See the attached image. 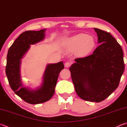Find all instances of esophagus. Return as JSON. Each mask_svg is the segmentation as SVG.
Instances as JSON below:
<instances>
[{"mask_svg":"<svg viewBox=\"0 0 127 127\" xmlns=\"http://www.w3.org/2000/svg\"><path fill=\"white\" fill-rule=\"evenodd\" d=\"M70 65H71V63H70V62H66V63H65V67H66V68L69 67V66H70Z\"/></svg>","mask_w":127,"mask_h":127,"instance_id":"34e87169","label":"esophagus"}]
</instances>
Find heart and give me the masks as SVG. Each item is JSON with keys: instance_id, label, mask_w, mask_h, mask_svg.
I'll return each instance as SVG.
<instances>
[{"instance_id": "1", "label": "heart", "mask_w": 127, "mask_h": 127, "mask_svg": "<svg viewBox=\"0 0 127 127\" xmlns=\"http://www.w3.org/2000/svg\"><path fill=\"white\" fill-rule=\"evenodd\" d=\"M95 42L92 36L86 34H79L73 36L67 40L69 49L72 52L78 51L80 56L89 54L95 47Z\"/></svg>"}]
</instances>
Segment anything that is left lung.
<instances>
[{
    "mask_svg": "<svg viewBox=\"0 0 127 127\" xmlns=\"http://www.w3.org/2000/svg\"><path fill=\"white\" fill-rule=\"evenodd\" d=\"M100 44L93 54L75 59L69 68L78 95L89 102H100L117 88L124 70L123 52L108 32L94 28Z\"/></svg>",
    "mask_w": 127,
    "mask_h": 127,
    "instance_id": "left-lung-1",
    "label": "left lung"
}]
</instances>
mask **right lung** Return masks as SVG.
Listing matches in <instances>:
<instances>
[{
    "mask_svg": "<svg viewBox=\"0 0 127 127\" xmlns=\"http://www.w3.org/2000/svg\"><path fill=\"white\" fill-rule=\"evenodd\" d=\"M45 32V29L23 32L14 41L8 52L5 73L9 85L17 95L32 104L45 102L52 97L59 73L64 68L63 62L48 64L40 87L33 90L23 85L20 70L21 59L28 51L31 45L44 39Z\"/></svg>",
    "mask_w": 127,
    "mask_h": 127,
    "instance_id": "1",
    "label": "right lung"
}]
</instances>
